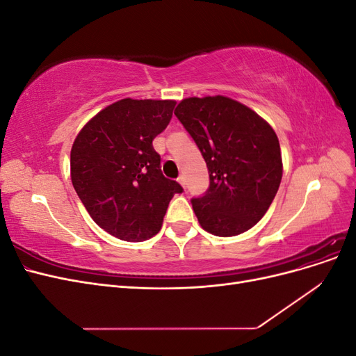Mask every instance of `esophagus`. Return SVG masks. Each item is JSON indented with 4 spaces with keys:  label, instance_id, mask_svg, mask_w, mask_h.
<instances>
[{
    "label": "esophagus",
    "instance_id": "34e87169",
    "mask_svg": "<svg viewBox=\"0 0 356 356\" xmlns=\"http://www.w3.org/2000/svg\"><path fill=\"white\" fill-rule=\"evenodd\" d=\"M178 182H179V184H181L182 187L186 188V186H187V181H186V177H184V175H181V177L178 178Z\"/></svg>",
    "mask_w": 356,
    "mask_h": 356
}]
</instances>
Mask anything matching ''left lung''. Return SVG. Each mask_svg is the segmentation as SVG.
<instances>
[{
	"label": "left lung",
	"instance_id": "obj_1",
	"mask_svg": "<svg viewBox=\"0 0 356 356\" xmlns=\"http://www.w3.org/2000/svg\"><path fill=\"white\" fill-rule=\"evenodd\" d=\"M175 115L207 161L209 187L191 204L202 227L221 238L263 218L282 179L277 136L267 122L225 96L181 101Z\"/></svg>",
	"mask_w": 356,
	"mask_h": 356
}]
</instances>
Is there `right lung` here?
I'll return each mask as SVG.
<instances>
[{
	"label": "right lung",
	"instance_id": "add662e5",
	"mask_svg": "<svg viewBox=\"0 0 356 356\" xmlns=\"http://www.w3.org/2000/svg\"><path fill=\"white\" fill-rule=\"evenodd\" d=\"M175 101L126 98L86 124L71 149V179L101 229L127 242L159 233L182 187L160 169L153 139L168 127Z\"/></svg>",
	"mask_w": 356,
	"mask_h": 356
}]
</instances>
